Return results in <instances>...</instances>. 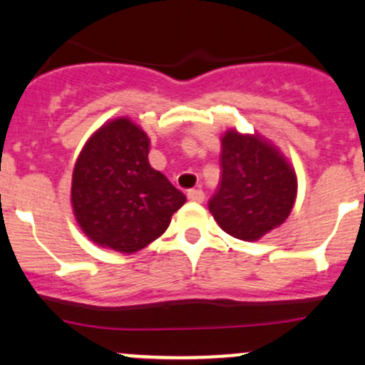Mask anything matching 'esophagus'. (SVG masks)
<instances>
[{"mask_svg":"<svg viewBox=\"0 0 365 365\" xmlns=\"http://www.w3.org/2000/svg\"><path fill=\"white\" fill-rule=\"evenodd\" d=\"M187 197H189L190 201H194V203H203L205 192L201 189H190L189 192H187Z\"/></svg>","mask_w":365,"mask_h":365,"instance_id":"esophagus-1","label":"esophagus"}]
</instances>
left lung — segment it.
Here are the masks:
<instances>
[{
	"mask_svg": "<svg viewBox=\"0 0 365 365\" xmlns=\"http://www.w3.org/2000/svg\"><path fill=\"white\" fill-rule=\"evenodd\" d=\"M295 196V173L277 150L252 135L224 134L219 189L208 208L226 233L257 240L288 219Z\"/></svg>",
	"mask_w": 365,
	"mask_h": 365,
	"instance_id": "1",
	"label": "left lung"
}]
</instances>
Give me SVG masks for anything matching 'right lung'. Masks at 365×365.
I'll return each instance as SVG.
<instances>
[{"label": "right lung", "mask_w": 365, "mask_h": 365, "mask_svg": "<svg viewBox=\"0 0 365 365\" xmlns=\"http://www.w3.org/2000/svg\"><path fill=\"white\" fill-rule=\"evenodd\" d=\"M148 135L127 118L98 128L76 162L72 206L81 230L102 247L135 252L159 238L185 203L148 162Z\"/></svg>", "instance_id": "right-lung-1"}]
</instances>
